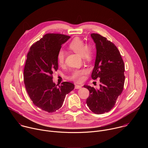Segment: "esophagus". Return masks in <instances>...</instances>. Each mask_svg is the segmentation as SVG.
I'll use <instances>...</instances> for the list:
<instances>
[{"label":"esophagus","instance_id":"34e87169","mask_svg":"<svg viewBox=\"0 0 148 148\" xmlns=\"http://www.w3.org/2000/svg\"><path fill=\"white\" fill-rule=\"evenodd\" d=\"M82 87L81 86H79V85H77V84H76V85L75 86V89H79Z\"/></svg>","mask_w":148,"mask_h":148}]
</instances>
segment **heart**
Instances as JSON below:
<instances>
[{"mask_svg": "<svg viewBox=\"0 0 148 148\" xmlns=\"http://www.w3.org/2000/svg\"><path fill=\"white\" fill-rule=\"evenodd\" d=\"M69 48L75 53L82 56L85 59L89 60L91 58L92 51L91 48L86 45V44L79 38L76 37L74 38L69 44ZM57 61L59 64L62 65L64 64L65 60V51L64 50L60 49L57 53ZM87 71L85 69L75 70H74L71 75L69 77L70 79L76 82H81L84 79V75L87 73Z\"/></svg>", "mask_w": 148, "mask_h": 148, "instance_id": "1", "label": "heart"}]
</instances>
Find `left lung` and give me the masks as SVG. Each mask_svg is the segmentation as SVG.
Here are the masks:
<instances>
[{
    "label": "left lung",
    "mask_w": 148,
    "mask_h": 148,
    "mask_svg": "<svg viewBox=\"0 0 148 148\" xmlns=\"http://www.w3.org/2000/svg\"><path fill=\"white\" fill-rule=\"evenodd\" d=\"M91 37L96 45L97 56L91 78H100V88L84 86L90 91L87 104L96 114L110 111L115 105L116 99L123 91L125 82V65L116 46L97 33Z\"/></svg>",
    "instance_id": "left-lung-1"
}]
</instances>
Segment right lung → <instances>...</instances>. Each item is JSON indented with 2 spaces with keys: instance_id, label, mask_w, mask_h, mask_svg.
Segmentation results:
<instances>
[{
  "instance_id": "1",
  "label": "right lung",
  "mask_w": 148,
  "mask_h": 148,
  "mask_svg": "<svg viewBox=\"0 0 148 148\" xmlns=\"http://www.w3.org/2000/svg\"><path fill=\"white\" fill-rule=\"evenodd\" d=\"M70 36L48 33L30 48L24 69V82L31 100L40 110L51 113L60 109L66 95L74 88L69 82L58 86L53 74L58 69L57 53Z\"/></svg>"
}]
</instances>
